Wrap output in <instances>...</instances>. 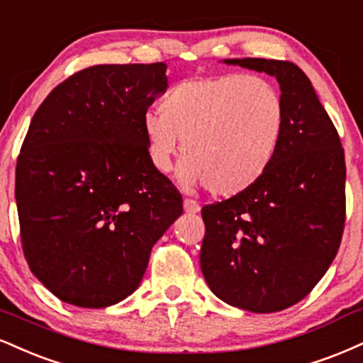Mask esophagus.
I'll list each match as a JSON object with an SVG mask.
<instances>
[{"label": "esophagus", "instance_id": "obj_1", "mask_svg": "<svg viewBox=\"0 0 363 363\" xmlns=\"http://www.w3.org/2000/svg\"><path fill=\"white\" fill-rule=\"evenodd\" d=\"M182 204H184V211L187 213V215H196V213H199V204L198 203H196V201L194 199H184V203H182Z\"/></svg>", "mask_w": 363, "mask_h": 363}]
</instances>
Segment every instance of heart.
Returning <instances> with one entry per match:
<instances>
[{
    "instance_id": "1",
    "label": "heart",
    "mask_w": 363,
    "mask_h": 363,
    "mask_svg": "<svg viewBox=\"0 0 363 363\" xmlns=\"http://www.w3.org/2000/svg\"><path fill=\"white\" fill-rule=\"evenodd\" d=\"M284 128L286 106L277 87L248 74L187 79L165 94L162 111L143 115L152 165L167 172L184 142L179 182L206 184L221 198L247 193L269 172Z\"/></svg>"
}]
</instances>
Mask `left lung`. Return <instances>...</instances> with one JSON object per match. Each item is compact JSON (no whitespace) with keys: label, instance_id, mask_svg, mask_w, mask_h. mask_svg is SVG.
Wrapping results in <instances>:
<instances>
[{"label":"left lung","instance_id":"obj_1","mask_svg":"<svg viewBox=\"0 0 363 363\" xmlns=\"http://www.w3.org/2000/svg\"><path fill=\"white\" fill-rule=\"evenodd\" d=\"M223 62L276 77L286 128L272 167L252 189L201 209V270L230 306L282 311L313 291L342 243L345 152L298 65L252 57Z\"/></svg>","mask_w":363,"mask_h":363}]
</instances>
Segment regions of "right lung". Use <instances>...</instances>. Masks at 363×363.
Wrapping results in <instances>:
<instances>
[{"label":"right lung","mask_w":363,"mask_h":363,"mask_svg":"<svg viewBox=\"0 0 363 363\" xmlns=\"http://www.w3.org/2000/svg\"><path fill=\"white\" fill-rule=\"evenodd\" d=\"M167 65L103 64L43 99L16 162L25 259L52 294L106 308L137 289L182 196L148 157L143 115Z\"/></svg>","instance_id":"add662e5"}]
</instances>
